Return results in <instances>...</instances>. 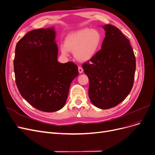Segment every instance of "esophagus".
I'll use <instances>...</instances> for the list:
<instances>
[{"label": "esophagus", "instance_id": "34e87169", "mask_svg": "<svg viewBox=\"0 0 155 155\" xmlns=\"http://www.w3.org/2000/svg\"><path fill=\"white\" fill-rule=\"evenodd\" d=\"M83 71H84V70H83V68H82V67L78 66V72H79L80 73H82Z\"/></svg>", "mask_w": 155, "mask_h": 155}]
</instances>
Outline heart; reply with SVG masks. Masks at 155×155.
Here are the masks:
<instances>
[{
    "label": "heart",
    "instance_id": "b5f03b06",
    "mask_svg": "<svg viewBox=\"0 0 155 155\" xmlns=\"http://www.w3.org/2000/svg\"><path fill=\"white\" fill-rule=\"evenodd\" d=\"M102 42L103 36L99 31L85 28L67 36L61 51L65 56L68 55V51L72 52L78 61L87 62L97 54Z\"/></svg>",
    "mask_w": 155,
    "mask_h": 155
}]
</instances>
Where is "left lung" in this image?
<instances>
[{"instance_id": "left-lung-1", "label": "left lung", "mask_w": 155, "mask_h": 155, "mask_svg": "<svg viewBox=\"0 0 155 155\" xmlns=\"http://www.w3.org/2000/svg\"><path fill=\"white\" fill-rule=\"evenodd\" d=\"M101 49L82 67L89 78V97L99 108L115 107L129 95L134 84L136 58L129 39L115 26L106 25Z\"/></svg>"}]
</instances>
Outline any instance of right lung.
Listing matches in <instances>:
<instances>
[{"instance_id": "right-lung-1", "label": "right lung", "mask_w": 155, "mask_h": 155, "mask_svg": "<svg viewBox=\"0 0 155 155\" xmlns=\"http://www.w3.org/2000/svg\"><path fill=\"white\" fill-rule=\"evenodd\" d=\"M54 27L33 30L16 44L14 60L16 84L21 96L44 112L61 110L70 86L78 75V66L58 61Z\"/></svg>"}]
</instances>
